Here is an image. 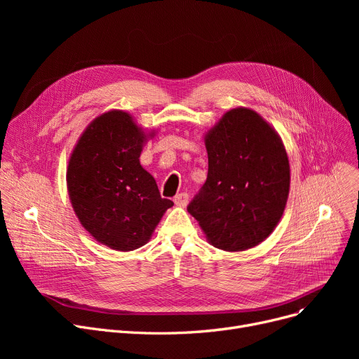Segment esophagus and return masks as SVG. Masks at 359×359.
I'll list each match as a JSON object with an SVG mask.
<instances>
[{
	"instance_id": "esophagus-1",
	"label": "esophagus",
	"mask_w": 359,
	"mask_h": 359,
	"mask_svg": "<svg viewBox=\"0 0 359 359\" xmlns=\"http://www.w3.org/2000/svg\"><path fill=\"white\" fill-rule=\"evenodd\" d=\"M173 201H175V203H176L177 206H182V208H184V206L187 205V202H189V195L184 194V192H182V194L176 195Z\"/></svg>"
}]
</instances>
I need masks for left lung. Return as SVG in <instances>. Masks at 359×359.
<instances>
[{
	"instance_id": "left-lung-1",
	"label": "left lung",
	"mask_w": 359,
	"mask_h": 359,
	"mask_svg": "<svg viewBox=\"0 0 359 359\" xmlns=\"http://www.w3.org/2000/svg\"><path fill=\"white\" fill-rule=\"evenodd\" d=\"M208 177L187 206L211 246L243 252L265 241L284 214L291 170L275 128L249 107H233L203 137Z\"/></svg>"
}]
</instances>
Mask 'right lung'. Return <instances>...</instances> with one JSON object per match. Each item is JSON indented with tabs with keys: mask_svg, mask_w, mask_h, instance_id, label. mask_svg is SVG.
Here are the masks:
<instances>
[{
	"mask_svg": "<svg viewBox=\"0 0 359 359\" xmlns=\"http://www.w3.org/2000/svg\"><path fill=\"white\" fill-rule=\"evenodd\" d=\"M156 132L140 126L129 111L111 109L87 125L71 151L67 189L72 210L86 231L113 250L144 246L173 206L140 163Z\"/></svg>",
	"mask_w": 359,
	"mask_h": 359,
	"instance_id": "right-lung-1",
	"label": "right lung"
}]
</instances>
